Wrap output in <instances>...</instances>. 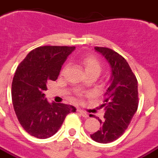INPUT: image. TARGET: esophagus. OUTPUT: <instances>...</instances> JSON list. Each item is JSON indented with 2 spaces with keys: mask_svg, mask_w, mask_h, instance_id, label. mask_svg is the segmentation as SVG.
I'll use <instances>...</instances> for the list:
<instances>
[{
  "mask_svg": "<svg viewBox=\"0 0 158 158\" xmlns=\"http://www.w3.org/2000/svg\"><path fill=\"white\" fill-rule=\"evenodd\" d=\"M78 112H79V114H80V115H81L82 117H84V118H88V116H89V114H88L86 112L83 111V110H81V109H79Z\"/></svg>",
  "mask_w": 158,
  "mask_h": 158,
  "instance_id": "1",
  "label": "esophagus"
}]
</instances>
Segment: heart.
Wrapping results in <instances>:
<instances>
[{
  "label": "heart",
  "instance_id": "1",
  "mask_svg": "<svg viewBox=\"0 0 158 158\" xmlns=\"http://www.w3.org/2000/svg\"><path fill=\"white\" fill-rule=\"evenodd\" d=\"M81 64L84 67L85 74L92 73V72L100 74L101 69H102L100 62L98 61L97 58L93 55H88L83 58L81 60Z\"/></svg>",
  "mask_w": 158,
  "mask_h": 158
}]
</instances>
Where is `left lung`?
I'll list each match as a JSON object with an SVG mask.
<instances>
[{"mask_svg":"<svg viewBox=\"0 0 158 158\" xmlns=\"http://www.w3.org/2000/svg\"><path fill=\"white\" fill-rule=\"evenodd\" d=\"M94 50L109 64L111 79L104 94V103L101 105L105 111L104 118H98L101 128L90 137L97 143H108L123 135L137 112L138 80L122 55L105 47H94Z\"/></svg>","mask_w":158,"mask_h":158,"instance_id":"obj_1","label":"left lung"}]
</instances>
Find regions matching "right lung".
<instances>
[{"instance_id": "1", "label": "right lung", "mask_w": 158, "mask_h": 158, "mask_svg": "<svg viewBox=\"0 0 158 158\" xmlns=\"http://www.w3.org/2000/svg\"><path fill=\"white\" fill-rule=\"evenodd\" d=\"M75 47L41 46L31 50L18 65L11 85L12 103L23 128L44 139L55 134L74 106L44 98L47 82L58 79L61 67Z\"/></svg>"}]
</instances>
